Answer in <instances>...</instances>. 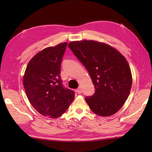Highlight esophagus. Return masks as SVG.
Masks as SVG:
<instances>
[{"mask_svg":"<svg viewBox=\"0 0 152 152\" xmlns=\"http://www.w3.org/2000/svg\"><path fill=\"white\" fill-rule=\"evenodd\" d=\"M76 92L78 93V94H81V93H82V89L80 88H79L78 89H76Z\"/></svg>","mask_w":152,"mask_h":152,"instance_id":"obj_1","label":"esophagus"}]
</instances>
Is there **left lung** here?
Here are the masks:
<instances>
[{"label": "left lung", "instance_id": "8db88e82", "mask_svg": "<svg viewBox=\"0 0 152 152\" xmlns=\"http://www.w3.org/2000/svg\"><path fill=\"white\" fill-rule=\"evenodd\" d=\"M69 47L91 76L95 92L86 96L90 109L101 116L117 112L127 99L132 75L127 61L115 48L93 40L74 41Z\"/></svg>", "mask_w": 152, "mask_h": 152}]
</instances>
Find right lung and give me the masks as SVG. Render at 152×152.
Masks as SVG:
<instances>
[{
    "label": "right lung",
    "mask_w": 152,
    "mask_h": 152,
    "mask_svg": "<svg viewBox=\"0 0 152 152\" xmlns=\"http://www.w3.org/2000/svg\"><path fill=\"white\" fill-rule=\"evenodd\" d=\"M67 42L49 47L28 63L23 86L31 105L44 116L59 118L72 102L75 93L66 88L61 78V64Z\"/></svg>",
    "instance_id": "obj_1"
}]
</instances>
